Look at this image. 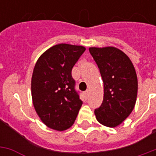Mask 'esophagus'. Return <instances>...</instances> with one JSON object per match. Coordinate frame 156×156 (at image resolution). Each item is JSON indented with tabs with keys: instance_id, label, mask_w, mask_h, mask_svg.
I'll return each instance as SVG.
<instances>
[{
	"instance_id": "1",
	"label": "esophagus",
	"mask_w": 156,
	"mask_h": 156,
	"mask_svg": "<svg viewBox=\"0 0 156 156\" xmlns=\"http://www.w3.org/2000/svg\"><path fill=\"white\" fill-rule=\"evenodd\" d=\"M89 94H90V92H89V90H86L85 91V95H86V97L88 98V96H89Z\"/></svg>"
}]
</instances>
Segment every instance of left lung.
Instances as JSON below:
<instances>
[{
	"label": "left lung",
	"instance_id": "1",
	"mask_svg": "<svg viewBox=\"0 0 156 156\" xmlns=\"http://www.w3.org/2000/svg\"><path fill=\"white\" fill-rule=\"evenodd\" d=\"M104 83V100L95 110L99 123L115 128L128 117L135 106L138 78L129 56L115 47H90Z\"/></svg>",
	"mask_w": 156,
	"mask_h": 156
}]
</instances>
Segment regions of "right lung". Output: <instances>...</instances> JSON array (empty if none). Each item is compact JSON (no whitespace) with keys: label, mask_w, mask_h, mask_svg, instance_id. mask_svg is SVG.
<instances>
[{"label":"right lung","mask_w":156,"mask_h":156,"mask_svg":"<svg viewBox=\"0 0 156 156\" xmlns=\"http://www.w3.org/2000/svg\"><path fill=\"white\" fill-rule=\"evenodd\" d=\"M85 50L80 45H54L35 63L31 77L33 105L43 123L54 130L70 128L83 104L71 71Z\"/></svg>","instance_id":"1"}]
</instances>
